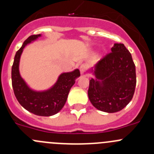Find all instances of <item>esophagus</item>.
Wrapping results in <instances>:
<instances>
[{
    "label": "esophagus",
    "instance_id": "esophagus-1",
    "mask_svg": "<svg viewBox=\"0 0 154 154\" xmlns=\"http://www.w3.org/2000/svg\"><path fill=\"white\" fill-rule=\"evenodd\" d=\"M86 68H87V66H86V65H85V64H82L81 66H80V74H81V75H83V74H84L85 71H86Z\"/></svg>",
    "mask_w": 154,
    "mask_h": 154
}]
</instances>
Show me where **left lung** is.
I'll return each mask as SVG.
<instances>
[{
    "instance_id": "8db88e82",
    "label": "left lung",
    "mask_w": 154,
    "mask_h": 154,
    "mask_svg": "<svg viewBox=\"0 0 154 154\" xmlns=\"http://www.w3.org/2000/svg\"><path fill=\"white\" fill-rule=\"evenodd\" d=\"M112 53L97 62L88 72V95L91 104L108 113L124 109L133 98L136 84V66L124 44H115Z\"/></svg>"
}]
</instances>
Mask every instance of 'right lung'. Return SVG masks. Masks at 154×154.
Returning <instances> with one entry per match:
<instances>
[{
	"label": "right lung",
	"instance_id": "add662e5",
	"mask_svg": "<svg viewBox=\"0 0 154 154\" xmlns=\"http://www.w3.org/2000/svg\"><path fill=\"white\" fill-rule=\"evenodd\" d=\"M42 36V34L30 35L15 54L12 67V88L17 100L25 109L36 116H51L63 108L70 89L80 74L77 68L60 74L56 83L47 89L35 90L31 88L20 74V60L24 48Z\"/></svg>",
	"mask_w": 154,
	"mask_h": 154
}]
</instances>
